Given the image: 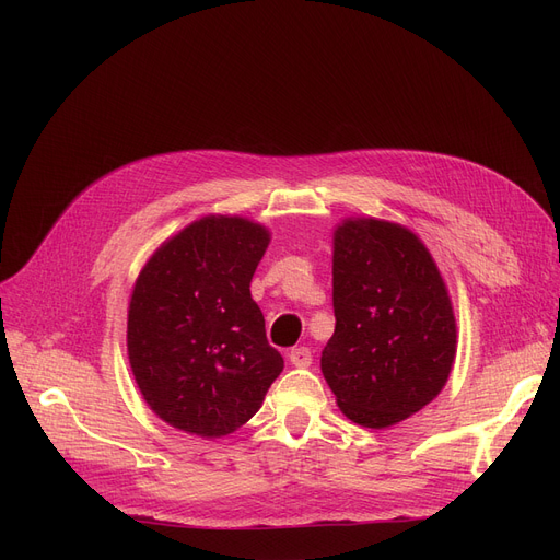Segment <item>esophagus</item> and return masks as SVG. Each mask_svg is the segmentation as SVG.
<instances>
[{
    "instance_id": "1",
    "label": "esophagus",
    "mask_w": 560,
    "mask_h": 560,
    "mask_svg": "<svg viewBox=\"0 0 560 560\" xmlns=\"http://www.w3.org/2000/svg\"><path fill=\"white\" fill-rule=\"evenodd\" d=\"M288 359H290V363L295 365V368H308L311 361H313L308 347H295V349H290Z\"/></svg>"
}]
</instances>
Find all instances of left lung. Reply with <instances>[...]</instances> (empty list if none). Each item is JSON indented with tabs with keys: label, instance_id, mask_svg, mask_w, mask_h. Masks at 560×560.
Here are the masks:
<instances>
[{
	"label": "left lung",
	"instance_id": "8db88e82",
	"mask_svg": "<svg viewBox=\"0 0 560 560\" xmlns=\"http://www.w3.org/2000/svg\"><path fill=\"white\" fill-rule=\"evenodd\" d=\"M334 313L336 331L319 365L351 422L388 429L445 388L456 317L418 233L365 215L336 224Z\"/></svg>",
	"mask_w": 560,
	"mask_h": 560
}]
</instances>
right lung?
<instances>
[{
    "label": "right lung",
    "mask_w": 560,
    "mask_h": 560,
    "mask_svg": "<svg viewBox=\"0 0 560 560\" xmlns=\"http://www.w3.org/2000/svg\"><path fill=\"white\" fill-rule=\"evenodd\" d=\"M270 229L203 215L147 258L127 315L136 386L170 427L222 438L256 416L283 359L265 336L252 277Z\"/></svg>",
    "instance_id": "1"
}]
</instances>
